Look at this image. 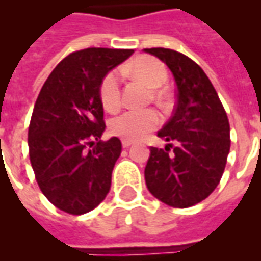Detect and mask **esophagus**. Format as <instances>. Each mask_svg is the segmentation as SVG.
I'll use <instances>...</instances> for the list:
<instances>
[{
    "label": "esophagus",
    "mask_w": 261,
    "mask_h": 261,
    "mask_svg": "<svg viewBox=\"0 0 261 261\" xmlns=\"http://www.w3.org/2000/svg\"><path fill=\"white\" fill-rule=\"evenodd\" d=\"M122 145H123V147H130L131 145H133V142H131V141H127V139H123L122 141Z\"/></svg>",
    "instance_id": "1"
}]
</instances>
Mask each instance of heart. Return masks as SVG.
Returning <instances> with one entry per match:
<instances>
[{"label": "heart", "instance_id": "obj_1", "mask_svg": "<svg viewBox=\"0 0 261 261\" xmlns=\"http://www.w3.org/2000/svg\"><path fill=\"white\" fill-rule=\"evenodd\" d=\"M141 80L149 88H159L167 81V69L163 63L150 57H142L124 69ZM100 98L108 111L118 110L122 102L120 77L118 70H111L104 75L100 84ZM160 124V115L154 110L126 111L111 119V134L127 141H135L150 133Z\"/></svg>", "mask_w": 261, "mask_h": 261}]
</instances>
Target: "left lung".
<instances>
[{"label": "left lung", "mask_w": 261, "mask_h": 261, "mask_svg": "<svg viewBox=\"0 0 261 261\" xmlns=\"http://www.w3.org/2000/svg\"><path fill=\"white\" fill-rule=\"evenodd\" d=\"M161 59L176 83V106L157 133L165 149L150 147L145 180L151 195L186 208L202 202L221 181L230 150V126L217 90L202 67L169 48H145Z\"/></svg>", "instance_id": "1"}]
</instances>
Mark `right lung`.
I'll list each match as a JSON object with an SVG mask.
<instances>
[{
  "label": "right lung",
  "mask_w": 261,
  "mask_h": 261,
  "mask_svg": "<svg viewBox=\"0 0 261 261\" xmlns=\"http://www.w3.org/2000/svg\"><path fill=\"white\" fill-rule=\"evenodd\" d=\"M133 53L74 51L51 71L36 98L28 128L31 165L43 195L67 214L93 210L110 191L122 142L100 139L106 130L100 84Z\"/></svg>",
  "instance_id": "obj_1"
}]
</instances>
